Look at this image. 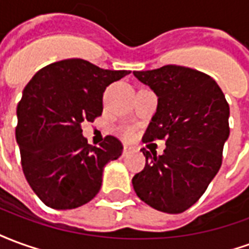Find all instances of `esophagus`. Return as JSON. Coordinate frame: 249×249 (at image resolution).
I'll list each match as a JSON object with an SVG mask.
<instances>
[{
	"label": "esophagus",
	"instance_id": "esophagus-1",
	"mask_svg": "<svg viewBox=\"0 0 249 249\" xmlns=\"http://www.w3.org/2000/svg\"><path fill=\"white\" fill-rule=\"evenodd\" d=\"M132 152V146L129 145H124V149H123V155H128V153H130Z\"/></svg>",
	"mask_w": 249,
	"mask_h": 249
}]
</instances>
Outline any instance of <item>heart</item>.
Masks as SVG:
<instances>
[{"label": "heart", "mask_w": 249, "mask_h": 249, "mask_svg": "<svg viewBox=\"0 0 249 249\" xmlns=\"http://www.w3.org/2000/svg\"><path fill=\"white\" fill-rule=\"evenodd\" d=\"M125 136H128V137L132 136V130H126V132H125Z\"/></svg>", "instance_id": "heart-1"}]
</instances>
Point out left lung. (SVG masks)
Listing matches in <instances>:
<instances>
[{
  "instance_id": "8db88e82",
  "label": "left lung",
  "mask_w": 249,
  "mask_h": 249,
  "mask_svg": "<svg viewBox=\"0 0 249 249\" xmlns=\"http://www.w3.org/2000/svg\"><path fill=\"white\" fill-rule=\"evenodd\" d=\"M133 74L157 96L144 141L165 139L167 148L162 155L141 149L145 168L132 184L152 208L181 213L203 196L221 167L230 105L212 77L191 68L165 65Z\"/></svg>"
}]
</instances>
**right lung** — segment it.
Instances as JSON below:
<instances>
[{"mask_svg":"<svg viewBox=\"0 0 249 249\" xmlns=\"http://www.w3.org/2000/svg\"><path fill=\"white\" fill-rule=\"evenodd\" d=\"M129 73L69 58L42 68L25 87L16 139L25 178L45 205L73 209L98 193L104 167L121 156L123 144L107 136L90 145L81 124L101 116L107 87Z\"/></svg>","mask_w":249,"mask_h":249,"instance_id":"1","label":"right lung"}]
</instances>
